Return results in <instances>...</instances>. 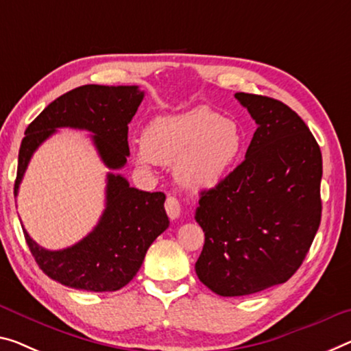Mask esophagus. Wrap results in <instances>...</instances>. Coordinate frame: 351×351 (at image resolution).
<instances>
[{
  "instance_id": "34e87169",
  "label": "esophagus",
  "mask_w": 351,
  "mask_h": 351,
  "mask_svg": "<svg viewBox=\"0 0 351 351\" xmlns=\"http://www.w3.org/2000/svg\"><path fill=\"white\" fill-rule=\"evenodd\" d=\"M165 208L171 219H177L180 217V202L176 196H168V199H166L165 202Z\"/></svg>"
}]
</instances>
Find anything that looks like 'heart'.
<instances>
[{"instance_id":"heart-1","label":"heart","mask_w":351,"mask_h":351,"mask_svg":"<svg viewBox=\"0 0 351 351\" xmlns=\"http://www.w3.org/2000/svg\"><path fill=\"white\" fill-rule=\"evenodd\" d=\"M245 141L239 122L208 106H196L155 117L132 152L144 169L176 161V177L183 186L207 191L230 174L243 154Z\"/></svg>"}]
</instances>
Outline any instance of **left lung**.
I'll list each match as a JSON object with an SVG mask.
<instances>
[{
    "mask_svg": "<svg viewBox=\"0 0 351 351\" xmlns=\"http://www.w3.org/2000/svg\"><path fill=\"white\" fill-rule=\"evenodd\" d=\"M257 123L245 160L201 191L196 221L206 241L196 262L204 285L243 296L282 284L301 267L322 219V152L282 101L237 93Z\"/></svg>",
    "mask_w": 351,
    "mask_h": 351,
    "instance_id": "left-lung-1",
    "label": "left lung"
}]
</instances>
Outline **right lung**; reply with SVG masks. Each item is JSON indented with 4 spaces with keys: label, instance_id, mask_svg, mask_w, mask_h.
<instances>
[{
    "label": "right lung",
    "instance_id": "add662e5",
    "mask_svg": "<svg viewBox=\"0 0 351 351\" xmlns=\"http://www.w3.org/2000/svg\"><path fill=\"white\" fill-rule=\"evenodd\" d=\"M144 93L138 86L86 84L51 101L25 132L20 145L14 194L37 147L70 127L93 133V141L106 168L125 166L128 123L136 114ZM165 193L130 186L125 177L106 176V207L93 232L66 250L48 251L23 229L26 243L37 265L48 278L67 287L88 292H116L134 278L149 246L168 229Z\"/></svg>",
    "mask_w": 351,
    "mask_h": 351
}]
</instances>
